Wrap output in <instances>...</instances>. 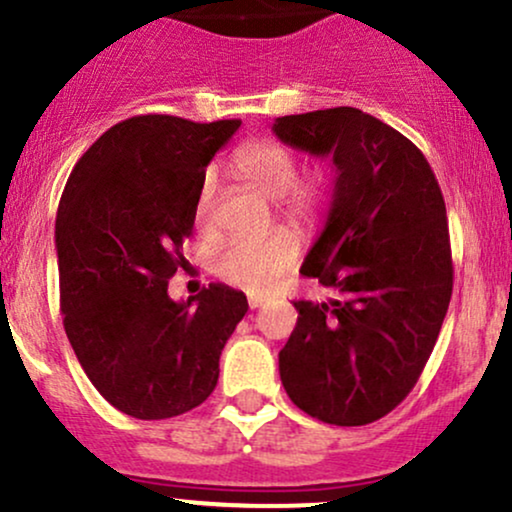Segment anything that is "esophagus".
<instances>
[{
  "mask_svg": "<svg viewBox=\"0 0 512 512\" xmlns=\"http://www.w3.org/2000/svg\"><path fill=\"white\" fill-rule=\"evenodd\" d=\"M248 303H250V308L255 310V308H262L264 305V298L262 296H257V293H250L248 296Z\"/></svg>",
  "mask_w": 512,
  "mask_h": 512,
  "instance_id": "34e87169",
  "label": "esophagus"
}]
</instances>
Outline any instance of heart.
<instances>
[{"label": "heart", "mask_w": 512, "mask_h": 512, "mask_svg": "<svg viewBox=\"0 0 512 512\" xmlns=\"http://www.w3.org/2000/svg\"><path fill=\"white\" fill-rule=\"evenodd\" d=\"M233 173L248 182L264 197L276 199L284 219L291 223H310L327 204L325 175H301V161L289 146L279 142H252L233 156ZM216 173L209 170L202 178L195 199V223L199 231H211L216 207ZM298 240L289 231H274L257 238H231L211 255V269L228 284L257 291L272 286L296 262Z\"/></svg>", "instance_id": "1"}]
</instances>
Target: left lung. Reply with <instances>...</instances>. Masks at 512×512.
Segmentation results:
<instances>
[{"label":"left lung","instance_id":"left-lung-1","mask_svg":"<svg viewBox=\"0 0 512 512\" xmlns=\"http://www.w3.org/2000/svg\"><path fill=\"white\" fill-rule=\"evenodd\" d=\"M286 146L332 158V204L303 276L332 291L298 301L279 351L286 395L313 419L366 426L419 380L452 296L448 216L431 166L404 134L358 108L276 117Z\"/></svg>","mask_w":512,"mask_h":512}]
</instances>
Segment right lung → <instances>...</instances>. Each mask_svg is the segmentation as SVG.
I'll list each match as a JSON object with an SVG mask.
<instances>
[{
    "label": "right lung",
    "mask_w": 512,
    "mask_h": 512,
    "mask_svg": "<svg viewBox=\"0 0 512 512\" xmlns=\"http://www.w3.org/2000/svg\"><path fill=\"white\" fill-rule=\"evenodd\" d=\"M240 120L173 115L117 122L79 158L55 221L64 330L93 387L134 419L185 414L214 392L219 356L243 315V291L209 284L187 301L168 281L209 161Z\"/></svg>",
    "instance_id": "right-lung-1"
}]
</instances>
